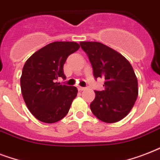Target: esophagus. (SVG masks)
Here are the masks:
<instances>
[{
  "mask_svg": "<svg viewBox=\"0 0 160 160\" xmlns=\"http://www.w3.org/2000/svg\"><path fill=\"white\" fill-rule=\"evenodd\" d=\"M78 90H80V91H83V90H85V87H81V86H79V87H78Z\"/></svg>",
  "mask_w": 160,
  "mask_h": 160,
  "instance_id": "obj_1",
  "label": "esophagus"
}]
</instances>
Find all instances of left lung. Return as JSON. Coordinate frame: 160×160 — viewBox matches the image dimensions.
<instances>
[{
	"label": "left lung",
	"mask_w": 160,
	"mask_h": 160,
	"mask_svg": "<svg viewBox=\"0 0 160 160\" xmlns=\"http://www.w3.org/2000/svg\"><path fill=\"white\" fill-rule=\"evenodd\" d=\"M95 79L103 78L105 90H95L90 109L105 123H115L128 115L136 101L139 88L134 69L126 58L109 46L96 41H81Z\"/></svg>",
	"instance_id": "left-lung-1"
}]
</instances>
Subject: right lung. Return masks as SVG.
Instances as JSON below:
<instances>
[{
    "label": "right lung",
    "instance_id": "1",
    "mask_svg": "<svg viewBox=\"0 0 160 160\" xmlns=\"http://www.w3.org/2000/svg\"><path fill=\"white\" fill-rule=\"evenodd\" d=\"M79 48L76 42L55 41L38 50L25 63L21 93L30 112L40 121L52 124L62 119L77 96V88L60 85L56 80L65 79V60Z\"/></svg>",
    "mask_w": 160,
    "mask_h": 160
}]
</instances>
